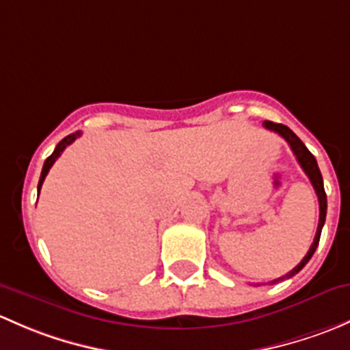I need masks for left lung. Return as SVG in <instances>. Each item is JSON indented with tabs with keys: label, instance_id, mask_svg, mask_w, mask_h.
Wrapping results in <instances>:
<instances>
[{
	"label": "left lung",
	"instance_id": "8db88e82",
	"mask_svg": "<svg viewBox=\"0 0 350 350\" xmlns=\"http://www.w3.org/2000/svg\"><path fill=\"white\" fill-rule=\"evenodd\" d=\"M262 126H265L266 129H269V131H275L278 133L282 138H284V142L290 145L291 151L295 153V157H297L298 163H300V167L304 168V172L307 174V176L310 178V182H312L313 189H315L317 192V197H319V205H320V217H319V228H317V234H315V239H313L312 246H310L307 256H305L304 259H301L300 265L297 266V268L291 269L288 275L282 276V278L275 280L273 283L280 282V280H284V278H291L293 275H297L298 271H300L301 268H304L305 265L310 261V258H312L313 253H315L317 246H319V241H320V234H322V228L323 224H325V215H327V196H325V190H323V180H322V174H320L319 170V165H317V160L315 157H313L312 153H310L307 146L304 145V142H301L300 138H298L297 135H295L293 131H291L288 126L284 124H278V122H273V121H265L262 122Z\"/></svg>",
	"mask_w": 350,
	"mask_h": 350
}]
</instances>
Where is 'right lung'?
<instances>
[{"label": "right lung", "mask_w": 350, "mask_h": 350, "mask_svg": "<svg viewBox=\"0 0 350 350\" xmlns=\"http://www.w3.org/2000/svg\"><path fill=\"white\" fill-rule=\"evenodd\" d=\"M79 136H81V131H75V133H72V135L66 136V138H64L62 142H60L59 145L55 146V150H53V153L50 154L49 158H46V160H45V163H43V168H42L40 182H38V193H40V189H42V183H43V180H45V176H46V174H49V170H50V168H52V165L55 163V160H57V158H59V157H60V153H62V151L66 150L67 146L70 145V143H74L75 139L79 138Z\"/></svg>", "instance_id": "right-lung-1"}]
</instances>
